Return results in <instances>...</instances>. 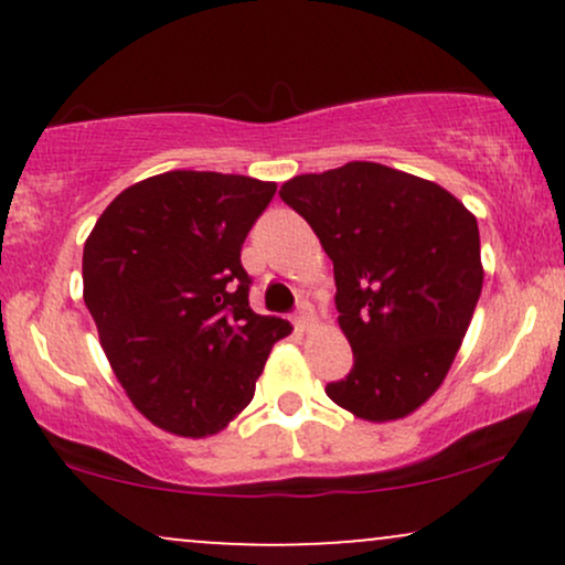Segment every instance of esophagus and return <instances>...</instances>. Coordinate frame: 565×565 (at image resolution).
I'll use <instances>...</instances> for the list:
<instances>
[{"instance_id": "34e87169", "label": "esophagus", "mask_w": 565, "mask_h": 565, "mask_svg": "<svg viewBox=\"0 0 565 565\" xmlns=\"http://www.w3.org/2000/svg\"><path fill=\"white\" fill-rule=\"evenodd\" d=\"M295 327L297 332H310V329L316 327V316H313V308H310V302H300V308H297L295 313Z\"/></svg>"}]
</instances>
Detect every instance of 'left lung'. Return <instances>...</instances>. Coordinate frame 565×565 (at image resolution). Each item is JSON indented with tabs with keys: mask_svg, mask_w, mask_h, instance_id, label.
Here are the masks:
<instances>
[{
	"mask_svg": "<svg viewBox=\"0 0 565 565\" xmlns=\"http://www.w3.org/2000/svg\"><path fill=\"white\" fill-rule=\"evenodd\" d=\"M278 196L334 263L353 369L327 395L366 423L408 417L446 380L481 297L476 215L433 180L374 161L297 174Z\"/></svg>",
	"mask_w": 565,
	"mask_h": 565,
	"instance_id": "obj_1",
	"label": "left lung"
}]
</instances>
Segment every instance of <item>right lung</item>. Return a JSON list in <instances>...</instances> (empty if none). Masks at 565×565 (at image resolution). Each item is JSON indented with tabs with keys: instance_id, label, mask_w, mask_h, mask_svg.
<instances>
[{
	"instance_id": "1",
	"label": "right lung",
	"mask_w": 565,
	"mask_h": 565,
	"mask_svg": "<svg viewBox=\"0 0 565 565\" xmlns=\"http://www.w3.org/2000/svg\"><path fill=\"white\" fill-rule=\"evenodd\" d=\"M276 193L244 174L174 170L125 188L84 242V305L129 401L206 438L249 406L291 323L249 308L242 244Z\"/></svg>"
}]
</instances>
